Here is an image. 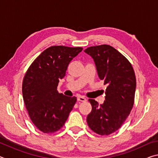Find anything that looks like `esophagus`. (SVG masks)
<instances>
[{
    "label": "esophagus",
    "mask_w": 158,
    "mask_h": 158,
    "mask_svg": "<svg viewBox=\"0 0 158 158\" xmlns=\"http://www.w3.org/2000/svg\"><path fill=\"white\" fill-rule=\"evenodd\" d=\"M77 101L85 102L86 101V99H85L84 97H83V96H78V97H77Z\"/></svg>",
    "instance_id": "34e87169"
}]
</instances>
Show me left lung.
I'll list each match as a JSON object with an SVG mask.
<instances>
[{
	"instance_id": "8db88e82",
	"label": "left lung",
	"mask_w": 158,
	"mask_h": 158,
	"mask_svg": "<svg viewBox=\"0 0 158 158\" xmlns=\"http://www.w3.org/2000/svg\"><path fill=\"white\" fill-rule=\"evenodd\" d=\"M84 52L93 58L98 76L106 85L102 105L89 100L92 110L87 116V123L98 135H111L121 127L133 107L135 72L130 61L110 45L90 47Z\"/></svg>"
}]
</instances>
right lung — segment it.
<instances>
[{
    "label": "right lung",
    "instance_id": "right-lung-1",
    "mask_svg": "<svg viewBox=\"0 0 158 158\" xmlns=\"http://www.w3.org/2000/svg\"><path fill=\"white\" fill-rule=\"evenodd\" d=\"M82 47L52 46L38 56L26 71L22 84L25 106L33 123L44 133L63 127L77 102L57 90L68 66Z\"/></svg>",
    "mask_w": 158,
    "mask_h": 158
}]
</instances>
